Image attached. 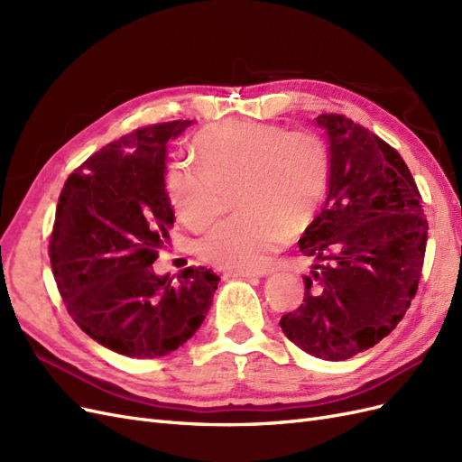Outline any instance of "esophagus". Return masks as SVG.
<instances>
[{"label":"esophagus","mask_w":462,"mask_h":462,"mask_svg":"<svg viewBox=\"0 0 462 462\" xmlns=\"http://www.w3.org/2000/svg\"><path fill=\"white\" fill-rule=\"evenodd\" d=\"M262 273L258 272H248V270H231V272H226V277H258Z\"/></svg>","instance_id":"1"}]
</instances>
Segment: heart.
<instances>
[{
	"mask_svg": "<svg viewBox=\"0 0 462 462\" xmlns=\"http://www.w3.org/2000/svg\"><path fill=\"white\" fill-rule=\"evenodd\" d=\"M199 165L171 163L165 189L175 214L192 231H204L236 185V214L209 233L202 256L223 270H260L289 233L312 221L328 189V152L310 131H285L229 119L197 138Z\"/></svg>",
	"mask_w": 462,
	"mask_h": 462,
	"instance_id": "1",
	"label": "heart"
}]
</instances>
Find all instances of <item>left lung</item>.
<instances>
[{
	"label": "left lung",
	"mask_w": 462,
	"mask_h": 462,
	"mask_svg": "<svg viewBox=\"0 0 462 462\" xmlns=\"http://www.w3.org/2000/svg\"><path fill=\"white\" fill-rule=\"evenodd\" d=\"M316 123L329 136V192L299 241L312 260L302 304L279 326L304 353L346 360L387 337L409 310L428 219L393 146L339 114Z\"/></svg>",
	"instance_id": "left-lung-1"
}]
</instances>
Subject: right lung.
<instances>
[{
  "mask_svg": "<svg viewBox=\"0 0 462 462\" xmlns=\"http://www.w3.org/2000/svg\"><path fill=\"white\" fill-rule=\"evenodd\" d=\"M190 123L148 125L97 150L69 175L55 208L48 254L69 316L131 358L165 356L187 343L219 283L200 265L177 282L152 268L175 221L165 148Z\"/></svg>",
  "mask_w": 462,
  "mask_h": 462,
  "instance_id": "right-lung-1",
  "label": "right lung"
}]
</instances>
